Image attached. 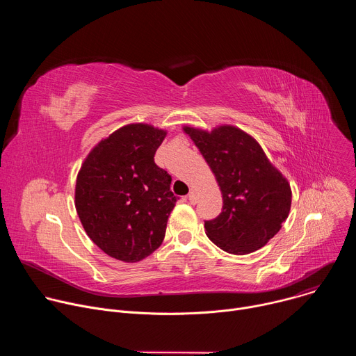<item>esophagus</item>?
Here are the masks:
<instances>
[{
	"mask_svg": "<svg viewBox=\"0 0 356 356\" xmlns=\"http://www.w3.org/2000/svg\"><path fill=\"white\" fill-rule=\"evenodd\" d=\"M188 201L191 202V204H195V201H197V195H195V191H194V190H191V191L188 193Z\"/></svg>",
	"mask_w": 356,
	"mask_h": 356,
	"instance_id": "1",
	"label": "esophagus"
}]
</instances>
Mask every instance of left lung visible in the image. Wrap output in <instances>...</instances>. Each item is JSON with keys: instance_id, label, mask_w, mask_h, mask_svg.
<instances>
[{"instance_id": "left-lung-1", "label": "left lung", "mask_w": 356, "mask_h": 356, "mask_svg": "<svg viewBox=\"0 0 356 356\" xmlns=\"http://www.w3.org/2000/svg\"><path fill=\"white\" fill-rule=\"evenodd\" d=\"M183 129L211 168L222 194L221 214L204 221L207 236L232 255L265 246L289 217V181L269 162L261 145L239 128Z\"/></svg>"}]
</instances>
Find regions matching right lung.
Returning <instances> with one entry per match:
<instances>
[{"label": "right lung", "mask_w": 356, "mask_h": 356, "mask_svg": "<svg viewBox=\"0 0 356 356\" xmlns=\"http://www.w3.org/2000/svg\"><path fill=\"white\" fill-rule=\"evenodd\" d=\"M166 131L129 124L88 154L76 181V210L90 239L107 255L139 262L163 242L177 197L155 163Z\"/></svg>", "instance_id": "right-lung-1"}]
</instances>
